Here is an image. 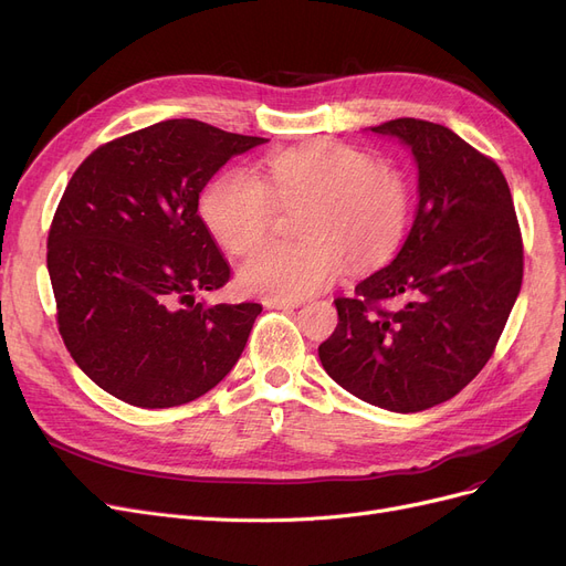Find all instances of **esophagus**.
<instances>
[{
  "instance_id": "esophagus-1",
  "label": "esophagus",
  "mask_w": 566,
  "mask_h": 566,
  "mask_svg": "<svg viewBox=\"0 0 566 566\" xmlns=\"http://www.w3.org/2000/svg\"><path fill=\"white\" fill-rule=\"evenodd\" d=\"M263 305L268 310H293V307H298L301 303L298 301H282V298H265Z\"/></svg>"
}]
</instances>
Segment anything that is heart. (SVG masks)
<instances>
[{
  "label": "heart",
  "mask_w": 566,
  "mask_h": 566,
  "mask_svg": "<svg viewBox=\"0 0 566 566\" xmlns=\"http://www.w3.org/2000/svg\"><path fill=\"white\" fill-rule=\"evenodd\" d=\"M201 218L231 254H248L280 211L303 208L298 243H271L238 271L243 291L293 301L328 286L342 271H371L399 248L410 211L406 174L337 142L277 148L254 176L231 171L206 188Z\"/></svg>",
  "instance_id": "obj_1"
}]
</instances>
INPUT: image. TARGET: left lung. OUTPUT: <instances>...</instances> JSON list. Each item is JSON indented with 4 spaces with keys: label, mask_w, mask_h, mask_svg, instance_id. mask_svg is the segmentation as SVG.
I'll return each instance as SVG.
<instances>
[{
    "label": "left lung",
    "mask_w": 566,
    "mask_h": 566,
    "mask_svg": "<svg viewBox=\"0 0 566 566\" xmlns=\"http://www.w3.org/2000/svg\"><path fill=\"white\" fill-rule=\"evenodd\" d=\"M418 163L420 203L390 265L335 298L318 346L328 376L358 399L418 412L459 395L491 360L523 282V238L493 158L422 118L371 128Z\"/></svg>",
    "instance_id": "left-lung-1"
}]
</instances>
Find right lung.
Wrapping results in <instances>:
<instances>
[{
  "mask_svg": "<svg viewBox=\"0 0 566 566\" xmlns=\"http://www.w3.org/2000/svg\"><path fill=\"white\" fill-rule=\"evenodd\" d=\"M263 142L169 118L98 146L75 169L50 224L48 273L59 335L112 397L181 406L241 358L261 305L195 301L231 275L197 208L211 176Z\"/></svg>",
  "mask_w": 566,
  "mask_h": 566,
  "instance_id": "add662e5",
  "label": "right lung"
}]
</instances>
